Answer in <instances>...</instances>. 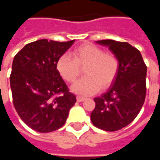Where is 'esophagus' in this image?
<instances>
[{
    "instance_id": "1",
    "label": "esophagus",
    "mask_w": 160,
    "mask_h": 160,
    "mask_svg": "<svg viewBox=\"0 0 160 160\" xmlns=\"http://www.w3.org/2000/svg\"><path fill=\"white\" fill-rule=\"evenodd\" d=\"M85 100H86V98H85L77 97V101H78V102H83V101Z\"/></svg>"
}]
</instances>
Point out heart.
<instances>
[{
  "mask_svg": "<svg viewBox=\"0 0 160 160\" xmlns=\"http://www.w3.org/2000/svg\"><path fill=\"white\" fill-rule=\"evenodd\" d=\"M73 59L64 54L56 62V69L68 82H73L84 68L86 76L72 85L71 91L81 96H90L100 88H107L113 82L118 71V61L111 53L93 44H83L72 52Z\"/></svg>",
  "mask_w": 160,
  "mask_h": 160,
  "instance_id": "1",
  "label": "heart"
}]
</instances>
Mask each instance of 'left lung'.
Here are the masks:
<instances>
[{
    "instance_id": "1",
    "label": "left lung",
    "mask_w": 160,
    "mask_h": 160,
    "mask_svg": "<svg viewBox=\"0 0 160 160\" xmlns=\"http://www.w3.org/2000/svg\"><path fill=\"white\" fill-rule=\"evenodd\" d=\"M96 42L108 47L117 57L118 71L107 92L94 98L91 120L100 129L117 131L133 122L144 104L147 66L141 52L128 42L111 39Z\"/></svg>"
}]
</instances>
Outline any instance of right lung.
Segmentation results:
<instances>
[{
  "label": "right lung",
  "instance_id": "add662e5",
  "mask_svg": "<svg viewBox=\"0 0 160 160\" xmlns=\"http://www.w3.org/2000/svg\"><path fill=\"white\" fill-rule=\"evenodd\" d=\"M73 42L38 40L26 44L13 58L10 75L13 105L21 120L37 132L62 127L76 102L56 69L58 58Z\"/></svg>",
  "mask_w": 160,
  "mask_h": 160
}]
</instances>
